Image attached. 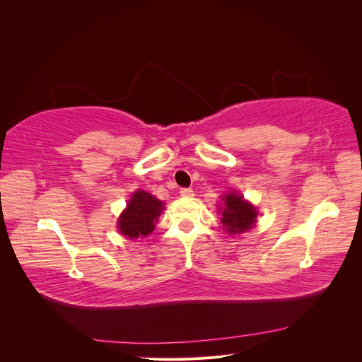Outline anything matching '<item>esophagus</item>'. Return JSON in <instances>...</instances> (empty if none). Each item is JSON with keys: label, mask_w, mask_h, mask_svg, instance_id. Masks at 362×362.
<instances>
[{"label": "esophagus", "mask_w": 362, "mask_h": 362, "mask_svg": "<svg viewBox=\"0 0 362 362\" xmlns=\"http://www.w3.org/2000/svg\"><path fill=\"white\" fill-rule=\"evenodd\" d=\"M180 193H181V196H185V198H192V196L194 194V193H193V190H192L190 187H184V189H181V190H180Z\"/></svg>", "instance_id": "34e87169"}]
</instances>
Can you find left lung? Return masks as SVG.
Masks as SVG:
<instances>
[{
	"instance_id": "obj_1",
	"label": "left lung",
	"mask_w": 362,
	"mask_h": 362,
	"mask_svg": "<svg viewBox=\"0 0 362 362\" xmlns=\"http://www.w3.org/2000/svg\"><path fill=\"white\" fill-rule=\"evenodd\" d=\"M225 208L222 211V223L229 234H240L252 228L257 222V211L247 204L242 194L229 193L223 196Z\"/></svg>"
}]
</instances>
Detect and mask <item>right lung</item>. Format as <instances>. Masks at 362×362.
Segmentation results:
<instances>
[{
	"label": "right lung",
	"mask_w": 362,
	"mask_h": 362,
	"mask_svg": "<svg viewBox=\"0 0 362 362\" xmlns=\"http://www.w3.org/2000/svg\"><path fill=\"white\" fill-rule=\"evenodd\" d=\"M163 208V202L148 192H136L131 196L127 210L119 217V231L128 238L146 237L154 231Z\"/></svg>",
	"instance_id": "1"
}]
</instances>
